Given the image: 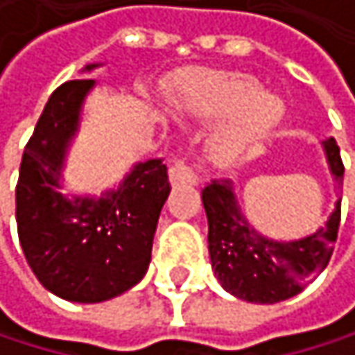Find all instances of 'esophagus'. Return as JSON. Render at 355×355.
Returning a JSON list of instances; mask_svg holds the SVG:
<instances>
[{
    "instance_id": "1",
    "label": "esophagus",
    "mask_w": 355,
    "mask_h": 355,
    "mask_svg": "<svg viewBox=\"0 0 355 355\" xmlns=\"http://www.w3.org/2000/svg\"><path fill=\"white\" fill-rule=\"evenodd\" d=\"M168 177L173 184H197V173L187 162H175L168 168Z\"/></svg>"
}]
</instances>
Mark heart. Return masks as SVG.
<instances>
[{
	"label": "heart",
	"mask_w": 355,
	"mask_h": 355,
	"mask_svg": "<svg viewBox=\"0 0 355 355\" xmlns=\"http://www.w3.org/2000/svg\"><path fill=\"white\" fill-rule=\"evenodd\" d=\"M177 107L201 121H222L209 150L218 164H234L259 150L284 119V101L243 71H197L184 80Z\"/></svg>",
	"instance_id": "b5f03b06"
}]
</instances>
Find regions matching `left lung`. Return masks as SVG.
Instances as JSON below:
<instances>
[{
    "instance_id": "1",
    "label": "left lung",
    "mask_w": 355,
    "mask_h": 355,
    "mask_svg": "<svg viewBox=\"0 0 355 355\" xmlns=\"http://www.w3.org/2000/svg\"><path fill=\"white\" fill-rule=\"evenodd\" d=\"M322 148L339 191L343 184L339 146L331 137L322 141ZM201 199L209 226L207 243L211 269L222 288L241 300L259 304L288 300L319 275L333 254L341 220V199H337L335 209L322 228L311 236L290 243L265 239L250 228L228 178H214L207 182L201 191Z\"/></svg>"
}]
</instances>
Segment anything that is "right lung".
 I'll return each instance as SVG.
<instances>
[{
  "label": "right lung",
  "instance_id": "add662e5",
  "mask_svg": "<svg viewBox=\"0 0 355 355\" xmlns=\"http://www.w3.org/2000/svg\"><path fill=\"white\" fill-rule=\"evenodd\" d=\"M98 65H86V71ZM94 80L61 84L28 139L16 184V224L36 279L71 302H105L148 271L152 243L171 193L166 164L139 162L103 197H63L59 178Z\"/></svg>",
  "mask_w": 355,
  "mask_h": 355
}]
</instances>
